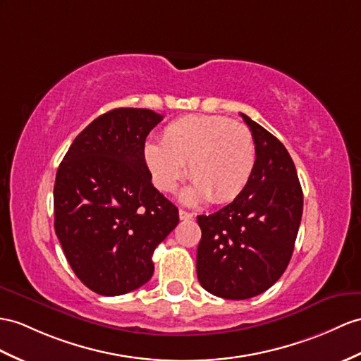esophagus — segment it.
Wrapping results in <instances>:
<instances>
[{
	"label": "esophagus",
	"instance_id": "obj_1",
	"mask_svg": "<svg viewBox=\"0 0 361 361\" xmlns=\"http://www.w3.org/2000/svg\"><path fill=\"white\" fill-rule=\"evenodd\" d=\"M192 217H195V216H192V213H188V211H185V209H179L180 221H191Z\"/></svg>",
	"mask_w": 361,
	"mask_h": 361
}]
</instances>
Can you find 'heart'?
<instances>
[{
	"label": "heart",
	"instance_id": "heart-1",
	"mask_svg": "<svg viewBox=\"0 0 361 361\" xmlns=\"http://www.w3.org/2000/svg\"><path fill=\"white\" fill-rule=\"evenodd\" d=\"M256 142L248 127L216 114H188L170 122L161 142H147L144 162L157 190L178 187L188 164L192 185L183 192L187 204L211 199L234 200L256 169Z\"/></svg>",
	"mask_w": 361,
	"mask_h": 361
}]
</instances>
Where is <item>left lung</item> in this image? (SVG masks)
Segmentation results:
<instances>
[{"label":"left lung","instance_id":"8db88e82","mask_svg":"<svg viewBox=\"0 0 361 361\" xmlns=\"http://www.w3.org/2000/svg\"><path fill=\"white\" fill-rule=\"evenodd\" d=\"M242 114L256 142V169L231 204L197 216V279L208 293L245 300L265 293L291 260L303 213V192L285 145Z\"/></svg>","mask_w":361,"mask_h":361}]
</instances>
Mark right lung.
<instances>
[{
	"instance_id": "right-lung-1",
	"label": "right lung",
	"mask_w": 361,
	"mask_h": 361,
	"mask_svg": "<svg viewBox=\"0 0 361 361\" xmlns=\"http://www.w3.org/2000/svg\"><path fill=\"white\" fill-rule=\"evenodd\" d=\"M148 109H114L76 136L61 162L55 233L76 277L101 295L152 279V256L179 224V211L152 183L148 133L162 121Z\"/></svg>"
}]
</instances>
